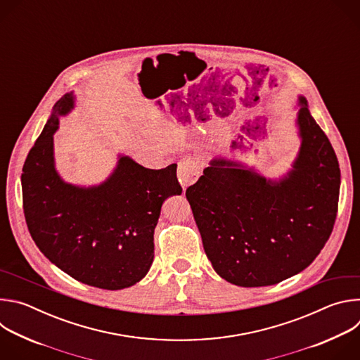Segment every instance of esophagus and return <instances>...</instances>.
<instances>
[{
	"instance_id": "obj_1",
	"label": "esophagus",
	"mask_w": 360,
	"mask_h": 360,
	"mask_svg": "<svg viewBox=\"0 0 360 360\" xmlns=\"http://www.w3.org/2000/svg\"><path fill=\"white\" fill-rule=\"evenodd\" d=\"M199 176V167L193 158H184L178 162V179L184 189L196 182Z\"/></svg>"
}]
</instances>
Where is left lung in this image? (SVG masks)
I'll list each match as a JSON object with an SVG mask.
<instances>
[{
	"label": "left lung",
	"mask_w": 360,
	"mask_h": 360,
	"mask_svg": "<svg viewBox=\"0 0 360 360\" xmlns=\"http://www.w3.org/2000/svg\"><path fill=\"white\" fill-rule=\"evenodd\" d=\"M299 101L302 145L288 176L276 182L214 160L186 189L205 253L217 274L233 285L269 286L302 272L333 231L339 162L306 99Z\"/></svg>",
	"instance_id": "left-lung-1"
}]
</instances>
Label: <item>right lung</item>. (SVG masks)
Instances as JSON below:
<instances>
[{"label": "right lung", "mask_w": 360, "mask_h": 360, "mask_svg": "<svg viewBox=\"0 0 360 360\" xmlns=\"http://www.w3.org/2000/svg\"><path fill=\"white\" fill-rule=\"evenodd\" d=\"M72 105L71 94L57 102L28 152L21 175L25 222L39 250L71 278L108 290L129 288L152 265L164 200L182 193L176 164L148 169L121 157L104 184H65L54 168L53 135Z\"/></svg>", "instance_id": "obj_1"}]
</instances>
